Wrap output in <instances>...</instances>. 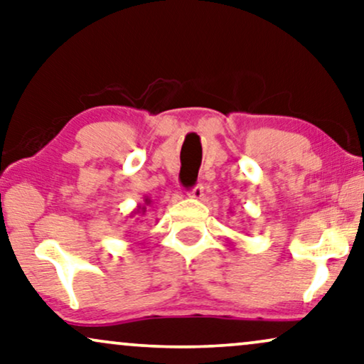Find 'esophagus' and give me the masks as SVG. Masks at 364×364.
<instances>
[{
  "label": "esophagus",
  "instance_id": "1",
  "mask_svg": "<svg viewBox=\"0 0 364 364\" xmlns=\"http://www.w3.org/2000/svg\"><path fill=\"white\" fill-rule=\"evenodd\" d=\"M191 197H192V199H197V200L204 199V186H202V183H197V186H193L192 191H191Z\"/></svg>",
  "mask_w": 364,
  "mask_h": 364
}]
</instances>
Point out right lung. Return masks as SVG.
Instances as JSON below:
<instances>
[{
	"instance_id": "obj_1",
	"label": "right lung",
	"mask_w": 364,
	"mask_h": 364,
	"mask_svg": "<svg viewBox=\"0 0 364 364\" xmlns=\"http://www.w3.org/2000/svg\"><path fill=\"white\" fill-rule=\"evenodd\" d=\"M144 202H145V204H144V205H139V207H136V210L134 212V214H141V215L145 214V210H147V207H145V205H149V204H150V199H149V197H145Z\"/></svg>"
}]
</instances>
